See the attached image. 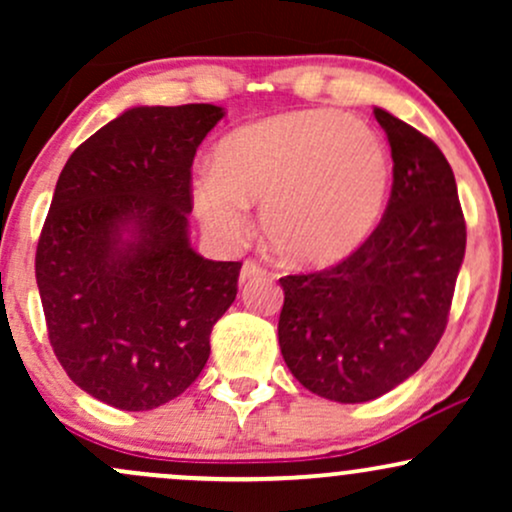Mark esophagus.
<instances>
[{"instance_id":"34e87169","label":"esophagus","mask_w":512,"mask_h":512,"mask_svg":"<svg viewBox=\"0 0 512 512\" xmlns=\"http://www.w3.org/2000/svg\"><path fill=\"white\" fill-rule=\"evenodd\" d=\"M260 276H267V269L260 267L257 262L252 260H245L243 267H240V281H252V279H260Z\"/></svg>"}]
</instances>
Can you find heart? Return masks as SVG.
I'll return each mask as SVG.
<instances>
[{
	"mask_svg": "<svg viewBox=\"0 0 512 512\" xmlns=\"http://www.w3.org/2000/svg\"><path fill=\"white\" fill-rule=\"evenodd\" d=\"M199 175L192 204L223 243L250 231L262 204L267 245L289 264L322 267L354 252L383 216L392 158L368 122L337 110H293L233 129Z\"/></svg>",
	"mask_w": 512,
	"mask_h": 512,
	"instance_id": "1",
	"label": "heart"
}]
</instances>
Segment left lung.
<instances>
[{"mask_svg":"<svg viewBox=\"0 0 512 512\" xmlns=\"http://www.w3.org/2000/svg\"><path fill=\"white\" fill-rule=\"evenodd\" d=\"M392 149V192L378 228L344 262L281 276L279 346L305 390L370 402L411 378L448 325L467 228L448 158L373 108Z\"/></svg>","mask_w":512,"mask_h":512,"instance_id":"obj_1","label":"left lung"}]
</instances>
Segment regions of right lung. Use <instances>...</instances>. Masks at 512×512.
Returning <instances> with one entry per match:
<instances>
[{"label": "right lung", "mask_w": 512, "mask_h": 512, "mask_svg": "<svg viewBox=\"0 0 512 512\" xmlns=\"http://www.w3.org/2000/svg\"><path fill=\"white\" fill-rule=\"evenodd\" d=\"M219 105H137L64 163L35 252L57 361L115 409L149 411L207 366L240 262L190 248L192 161Z\"/></svg>", "instance_id": "obj_1"}]
</instances>
